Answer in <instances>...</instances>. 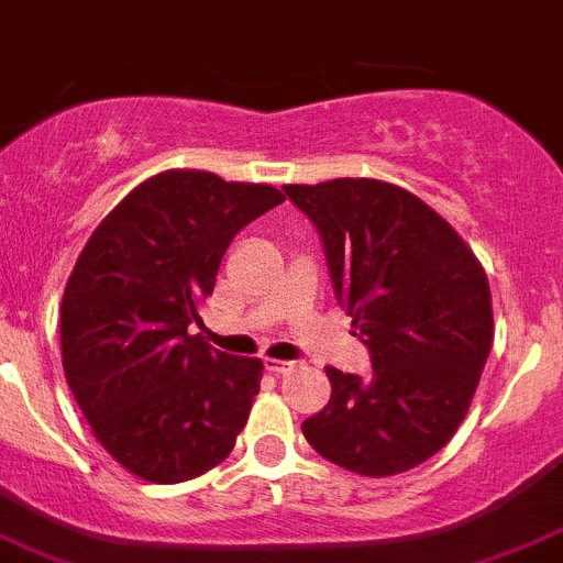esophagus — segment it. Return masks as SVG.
Segmentation results:
<instances>
[{"label":"esophagus","mask_w":563,"mask_h":563,"mask_svg":"<svg viewBox=\"0 0 563 563\" xmlns=\"http://www.w3.org/2000/svg\"><path fill=\"white\" fill-rule=\"evenodd\" d=\"M292 362H285V358H265V371H271L273 376H285V373L292 371Z\"/></svg>","instance_id":"1"}]
</instances>
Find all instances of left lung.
Instances as JSON below:
<instances>
[{
  "instance_id": "8db88e82",
  "label": "left lung",
  "mask_w": 563,
  "mask_h": 563,
  "mask_svg": "<svg viewBox=\"0 0 563 563\" xmlns=\"http://www.w3.org/2000/svg\"><path fill=\"white\" fill-rule=\"evenodd\" d=\"M314 223L334 296L371 351V376L325 367L331 400L301 431L367 478L417 467L451 442L492 351L489 282L462 238L378 179L287 185Z\"/></svg>"
}]
</instances>
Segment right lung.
Segmentation results:
<instances>
[{
    "label": "right lung",
    "mask_w": 563,
    "mask_h": 563,
    "mask_svg": "<svg viewBox=\"0 0 563 563\" xmlns=\"http://www.w3.org/2000/svg\"><path fill=\"white\" fill-rule=\"evenodd\" d=\"M285 196L271 185L165 170L96 227L63 292L66 382L121 467L179 484L232 453L262 362L216 351L192 323L234 234Z\"/></svg>",
    "instance_id": "1"
}]
</instances>
